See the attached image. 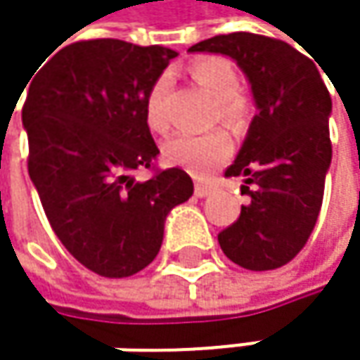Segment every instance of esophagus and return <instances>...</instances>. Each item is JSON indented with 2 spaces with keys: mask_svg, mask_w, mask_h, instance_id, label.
Instances as JSON below:
<instances>
[{
  "mask_svg": "<svg viewBox=\"0 0 360 360\" xmlns=\"http://www.w3.org/2000/svg\"><path fill=\"white\" fill-rule=\"evenodd\" d=\"M193 191H195L198 198H206V195L212 191V187H210L208 183H204V181H195V189H193Z\"/></svg>",
  "mask_w": 360,
  "mask_h": 360,
  "instance_id": "esophagus-1",
  "label": "esophagus"
}]
</instances>
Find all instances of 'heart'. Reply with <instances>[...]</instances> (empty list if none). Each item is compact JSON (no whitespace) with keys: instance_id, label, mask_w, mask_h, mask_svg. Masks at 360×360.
Listing matches in <instances>:
<instances>
[{"instance_id":"obj_1","label":"heart","mask_w":360,"mask_h":360,"mask_svg":"<svg viewBox=\"0 0 360 360\" xmlns=\"http://www.w3.org/2000/svg\"><path fill=\"white\" fill-rule=\"evenodd\" d=\"M189 75L195 85L214 100V118L227 124L242 122L246 114V100L238 94L240 79L233 66L219 58L206 56L198 58L189 66ZM167 79L160 77L152 83L146 96V122L154 133H165L169 129V118L165 112ZM233 152V139L227 131H212L206 135H175L165 141L162 158L171 167H179L191 175H206L214 167L223 165Z\"/></svg>"}]
</instances>
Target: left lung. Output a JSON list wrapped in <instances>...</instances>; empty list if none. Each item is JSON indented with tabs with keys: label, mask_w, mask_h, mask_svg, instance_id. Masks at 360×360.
Returning a JSON list of instances; mask_svg holds the SVG:
<instances>
[{
	"label": "left lung",
	"mask_w": 360,
	"mask_h": 360,
	"mask_svg": "<svg viewBox=\"0 0 360 360\" xmlns=\"http://www.w3.org/2000/svg\"><path fill=\"white\" fill-rule=\"evenodd\" d=\"M189 51L225 53L252 85L258 114L225 177H244L250 204L219 233L221 250L250 271L288 264L309 242L331 162V96L311 58L285 41L229 33Z\"/></svg>",
	"instance_id": "obj_1"
}]
</instances>
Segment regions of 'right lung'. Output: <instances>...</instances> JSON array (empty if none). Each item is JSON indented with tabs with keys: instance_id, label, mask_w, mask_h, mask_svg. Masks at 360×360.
Wrapping results in <instances>:
<instances>
[{
	"instance_id": "1",
	"label": "right lung",
	"mask_w": 360,
	"mask_h": 360,
	"mask_svg": "<svg viewBox=\"0 0 360 360\" xmlns=\"http://www.w3.org/2000/svg\"><path fill=\"white\" fill-rule=\"evenodd\" d=\"M175 56L87 39L60 49L25 85L27 165L45 217L64 248L102 277L146 269L167 214L193 193L185 171L156 169L160 150L146 122V96ZM146 168L153 177L135 180Z\"/></svg>"
}]
</instances>
